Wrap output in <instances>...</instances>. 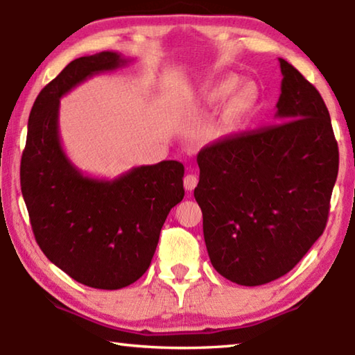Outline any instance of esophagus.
Returning <instances> with one entry per match:
<instances>
[{"label":"esophagus","mask_w":355,"mask_h":355,"mask_svg":"<svg viewBox=\"0 0 355 355\" xmlns=\"http://www.w3.org/2000/svg\"><path fill=\"white\" fill-rule=\"evenodd\" d=\"M197 183H199V178H197V175H194V173H188V175L184 177V189L186 191H189V192L194 191Z\"/></svg>","instance_id":"obj_1"}]
</instances>
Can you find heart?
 Returning <instances> with one entry per match:
<instances>
[{"instance_id": "1", "label": "heart", "mask_w": 355, "mask_h": 355, "mask_svg": "<svg viewBox=\"0 0 355 355\" xmlns=\"http://www.w3.org/2000/svg\"><path fill=\"white\" fill-rule=\"evenodd\" d=\"M238 86L239 81L235 76H227L209 89L207 94V100L209 103H224V101H227L238 91Z\"/></svg>"}]
</instances>
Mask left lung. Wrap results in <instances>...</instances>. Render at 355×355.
Masks as SVG:
<instances>
[{
	"instance_id": "8db88e82",
	"label": "left lung",
	"mask_w": 355,
	"mask_h": 355,
	"mask_svg": "<svg viewBox=\"0 0 355 355\" xmlns=\"http://www.w3.org/2000/svg\"><path fill=\"white\" fill-rule=\"evenodd\" d=\"M284 75L274 120L197 155L194 197L213 268L238 285L290 272L326 228L338 175V144L320 92L279 59Z\"/></svg>"
}]
</instances>
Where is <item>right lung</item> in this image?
Returning a JSON list of instances; mask_svg holds the SVG:
<instances>
[{"label": "right lung", "instance_id": "obj_1", "mask_svg": "<svg viewBox=\"0 0 355 355\" xmlns=\"http://www.w3.org/2000/svg\"><path fill=\"white\" fill-rule=\"evenodd\" d=\"M128 64L114 51L71 61L35 98L20 184L33 233L48 260L83 285L119 290L142 277L161 228L183 200L178 161L133 167L114 180L83 175L59 139V100L97 73Z\"/></svg>", "mask_w": 355, "mask_h": 355}]
</instances>
